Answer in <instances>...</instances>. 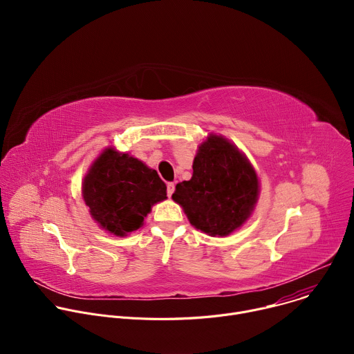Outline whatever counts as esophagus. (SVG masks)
<instances>
[{"instance_id":"esophagus-1","label":"esophagus","mask_w":354,"mask_h":354,"mask_svg":"<svg viewBox=\"0 0 354 354\" xmlns=\"http://www.w3.org/2000/svg\"><path fill=\"white\" fill-rule=\"evenodd\" d=\"M175 192V183L174 182H169V183H167V193H168V196L171 197L172 196V193Z\"/></svg>"}]
</instances>
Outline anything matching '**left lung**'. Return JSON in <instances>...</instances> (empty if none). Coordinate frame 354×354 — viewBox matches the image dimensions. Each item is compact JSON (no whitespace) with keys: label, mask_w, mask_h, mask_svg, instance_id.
Returning <instances> with one entry per match:
<instances>
[{"label":"left lung","mask_w":354,"mask_h":354,"mask_svg":"<svg viewBox=\"0 0 354 354\" xmlns=\"http://www.w3.org/2000/svg\"><path fill=\"white\" fill-rule=\"evenodd\" d=\"M258 194V175L248 158L223 136L210 134L198 145L192 179L178 183L172 198L193 227L227 236L250 217Z\"/></svg>","instance_id":"1"}]
</instances>
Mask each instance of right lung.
<instances>
[{
  "mask_svg": "<svg viewBox=\"0 0 354 354\" xmlns=\"http://www.w3.org/2000/svg\"><path fill=\"white\" fill-rule=\"evenodd\" d=\"M82 197L100 227L124 236L144 225L151 206L167 198V185L156 169L109 147L85 175Z\"/></svg>",
  "mask_w": 354,
  "mask_h": 354,
  "instance_id": "obj_1",
  "label": "right lung"
}]
</instances>
